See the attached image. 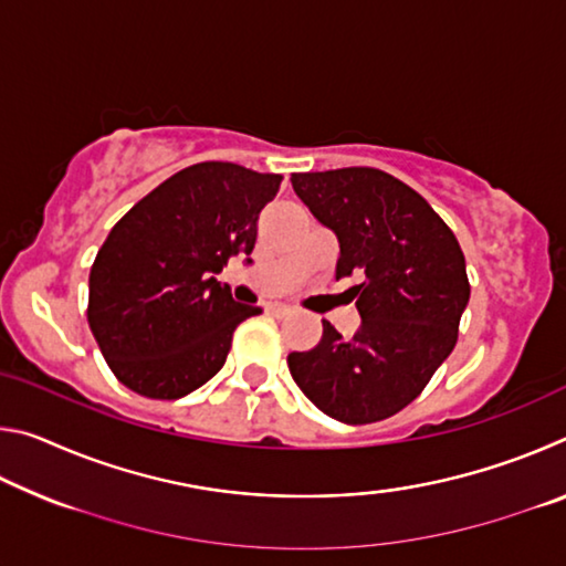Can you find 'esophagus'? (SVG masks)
I'll use <instances>...</instances> for the list:
<instances>
[{
    "label": "esophagus",
    "instance_id": "1",
    "mask_svg": "<svg viewBox=\"0 0 566 566\" xmlns=\"http://www.w3.org/2000/svg\"><path fill=\"white\" fill-rule=\"evenodd\" d=\"M270 312L274 314V317L282 319V317H290V314H292L294 310H292L290 304H270Z\"/></svg>",
    "mask_w": 566,
    "mask_h": 566
}]
</instances>
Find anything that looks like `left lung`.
<instances>
[{"label":"left lung","instance_id":"left-lung-1","mask_svg":"<svg viewBox=\"0 0 566 566\" xmlns=\"http://www.w3.org/2000/svg\"><path fill=\"white\" fill-rule=\"evenodd\" d=\"M296 197L339 242L337 280L354 270L361 317L352 337L286 357L292 379L344 424L387 419L419 397L457 344L469 302L464 254L442 217L405 181L371 167L292 175Z\"/></svg>","mask_w":566,"mask_h":566}]
</instances>
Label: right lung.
Wrapping results in <instances>:
<instances>
[{"label": "right lung", "mask_w": 566, "mask_h": 566, "mask_svg": "<svg viewBox=\"0 0 566 566\" xmlns=\"http://www.w3.org/2000/svg\"><path fill=\"white\" fill-rule=\"evenodd\" d=\"M280 175L202 161L124 214L90 272V329L124 387L181 399L224 367L237 324L262 306L217 282L229 256L252 264L256 222Z\"/></svg>", "instance_id": "right-lung-1"}]
</instances>
